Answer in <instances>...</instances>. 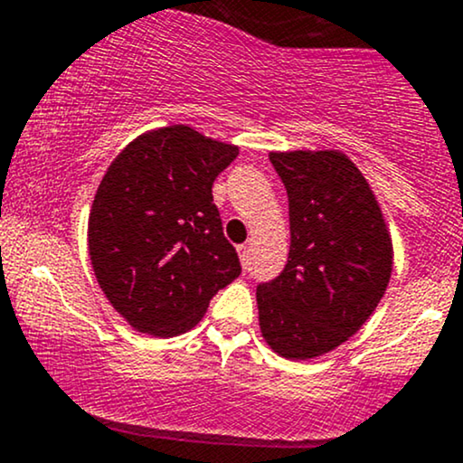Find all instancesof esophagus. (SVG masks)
<instances>
[{"mask_svg": "<svg viewBox=\"0 0 463 463\" xmlns=\"http://www.w3.org/2000/svg\"><path fill=\"white\" fill-rule=\"evenodd\" d=\"M237 254H239V259H241L243 268H248V261H250V246H246V243H243V246H237Z\"/></svg>", "mask_w": 463, "mask_h": 463, "instance_id": "obj_1", "label": "esophagus"}]
</instances>
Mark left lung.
Segmentation results:
<instances>
[{
	"label": "left lung",
	"instance_id": "left-lung-1",
	"mask_svg": "<svg viewBox=\"0 0 463 463\" xmlns=\"http://www.w3.org/2000/svg\"><path fill=\"white\" fill-rule=\"evenodd\" d=\"M289 200L285 269L257 287L259 326L280 357L331 353L364 326L392 276L394 250L374 191L344 152H269Z\"/></svg>",
	"mask_w": 463,
	"mask_h": 463
}]
</instances>
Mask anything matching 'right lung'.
<instances>
[{"label":"right lung","instance_id":"add662e5","mask_svg":"<svg viewBox=\"0 0 463 463\" xmlns=\"http://www.w3.org/2000/svg\"><path fill=\"white\" fill-rule=\"evenodd\" d=\"M237 154L176 124L143 132L106 169L89 213V257L135 331L187 333L241 274L211 191Z\"/></svg>","mask_w":463,"mask_h":463}]
</instances>
